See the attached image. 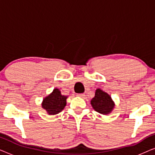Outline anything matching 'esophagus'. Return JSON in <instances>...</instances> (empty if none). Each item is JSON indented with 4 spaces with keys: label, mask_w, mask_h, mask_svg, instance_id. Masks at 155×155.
I'll return each instance as SVG.
<instances>
[{
    "label": "esophagus",
    "mask_w": 155,
    "mask_h": 155,
    "mask_svg": "<svg viewBox=\"0 0 155 155\" xmlns=\"http://www.w3.org/2000/svg\"><path fill=\"white\" fill-rule=\"evenodd\" d=\"M77 95L79 97H82V98H84V96H85V94H84V93H82V94H78Z\"/></svg>",
    "instance_id": "obj_1"
}]
</instances>
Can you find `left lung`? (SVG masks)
<instances>
[{"mask_svg":"<svg viewBox=\"0 0 155 155\" xmlns=\"http://www.w3.org/2000/svg\"><path fill=\"white\" fill-rule=\"evenodd\" d=\"M91 104L95 111L104 115L111 113L115 106L110 95L101 89L96 90L94 97L91 100Z\"/></svg>","mask_w":155,"mask_h":155,"instance_id":"8db88e82","label":"left lung"}]
</instances>
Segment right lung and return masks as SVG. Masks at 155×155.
Listing matches in <instances>:
<instances>
[{
	"label": "right lung",
	"instance_id": "add662e5",
	"mask_svg": "<svg viewBox=\"0 0 155 155\" xmlns=\"http://www.w3.org/2000/svg\"><path fill=\"white\" fill-rule=\"evenodd\" d=\"M68 97L62 95L58 89H54L53 92L46 97L42 101V108L49 115H55L62 111L66 105Z\"/></svg>",
	"mask_w": 155,
	"mask_h": 155
}]
</instances>
